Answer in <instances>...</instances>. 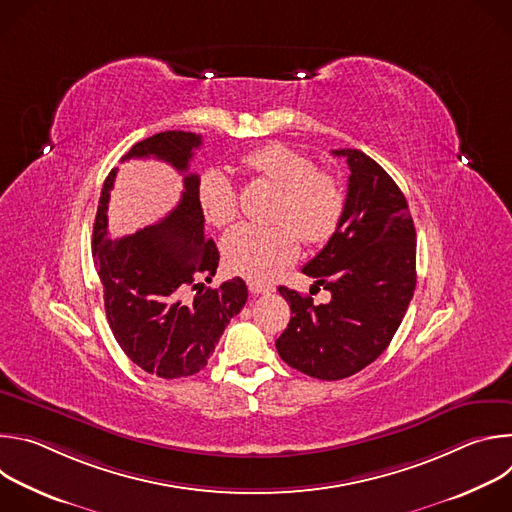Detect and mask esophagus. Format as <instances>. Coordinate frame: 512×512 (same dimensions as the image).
Listing matches in <instances>:
<instances>
[{"label": "esophagus", "instance_id": "34e87169", "mask_svg": "<svg viewBox=\"0 0 512 512\" xmlns=\"http://www.w3.org/2000/svg\"><path fill=\"white\" fill-rule=\"evenodd\" d=\"M247 285H249V291L251 294H255V296H259V294H271L273 291V287L271 285H263V283H257V281H247Z\"/></svg>", "mask_w": 512, "mask_h": 512}]
</instances>
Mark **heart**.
<instances>
[{"mask_svg":"<svg viewBox=\"0 0 512 512\" xmlns=\"http://www.w3.org/2000/svg\"><path fill=\"white\" fill-rule=\"evenodd\" d=\"M243 166L279 188L273 221L281 225H237L223 237L221 249L229 271L263 283L298 257V237L306 245L332 239L344 216L346 198L332 174L320 172L308 154L285 143H269L249 152ZM196 202L212 227L221 229L235 221L237 190L225 170L210 168L200 176Z\"/></svg>","mask_w":512,"mask_h":512,"instance_id":"obj_1","label":"heart"}]
</instances>
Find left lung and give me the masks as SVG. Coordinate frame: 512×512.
<instances>
[{"mask_svg":"<svg viewBox=\"0 0 512 512\" xmlns=\"http://www.w3.org/2000/svg\"><path fill=\"white\" fill-rule=\"evenodd\" d=\"M350 168L344 216L326 247L304 265L332 294L310 296L279 285L291 320L275 340L296 371L346 379L377 360L395 336L415 291V227L395 180L360 150H334Z\"/></svg>","mask_w":512,"mask_h":512,"instance_id":"1","label":"left lung"}]
</instances>
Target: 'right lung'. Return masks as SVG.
<instances>
[{
    "mask_svg": "<svg viewBox=\"0 0 512 512\" xmlns=\"http://www.w3.org/2000/svg\"><path fill=\"white\" fill-rule=\"evenodd\" d=\"M202 137L164 131L135 143L121 158H156L184 174L178 206L160 223L111 239L107 229L113 168L103 184L93 227V259L103 283L105 312L121 350L145 373L160 379L192 377L206 367L218 338L247 302L241 277L204 287L218 267V249L204 237L196 202L198 174L188 172ZM190 290H196L194 297Z\"/></svg>",
    "mask_w": 512,
    "mask_h": 512,
    "instance_id": "1",
    "label": "right lung"
}]
</instances>
